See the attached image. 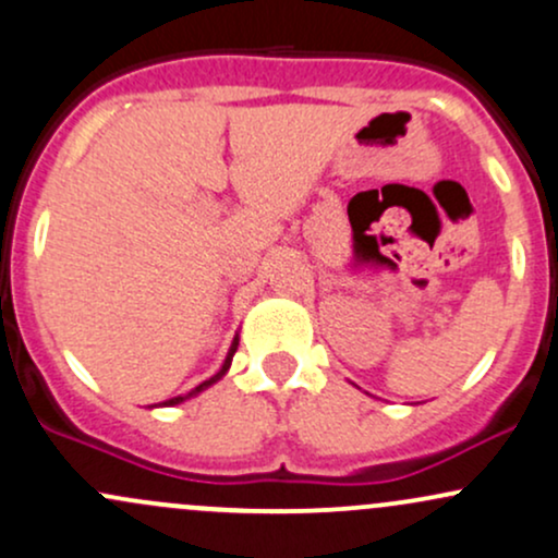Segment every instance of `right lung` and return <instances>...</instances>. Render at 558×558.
Returning a JSON list of instances; mask_svg holds the SVG:
<instances>
[{
	"label": "right lung",
	"instance_id": "right-lung-1",
	"mask_svg": "<svg viewBox=\"0 0 558 558\" xmlns=\"http://www.w3.org/2000/svg\"><path fill=\"white\" fill-rule=\"evenodd\" d=\"M236 345H240V337H234V342H231V348H229V355H227V361H223V366H221V368H218V374H213V377H210V379H205V381H203V385H197V387H195V390H192V392H186V396H177V398L166 400V403H162V405H179V403H184V400H186V398H195V396H197V392L208 390V387L213 385V381H218V379H221V377H223V374H227V372H229V366H231V359H234V353H236Z\"/></svg>",
	"mask_w": 558,
	"mask_h": 558
}]
</instances>
